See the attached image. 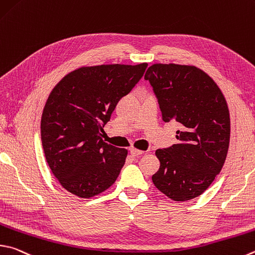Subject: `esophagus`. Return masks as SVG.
Returning a JSON list of instances; mask_svg holds the SVG:
<instances>
[{
    "mask_svg": "<svg viewBox=\"0 0 255 255\" xmlns=\"http://www.w3.org/2000/svg\"><path fill=\"white\" fill-rule=\"evenodd\" d=\"M143 152L145 151H142V150H139V149H136V148H130V154L133 156V157H138V156H141Z\"/></svg>",
    "mask_w": 255,
    "mask_h": 255,
    "instance_id": "esophagus-1",
    "label": "esophagus"
}]
</instances>
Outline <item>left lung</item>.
<instances>
[{"mask_svg": "<svg viewBox=\"0 0 255 255\" xmlns=\"http://www.w3.org/2000/svg\"><path fill=\"white\" fill-rule=\"evenodd\" d=\"M165 123H177L178 142L157 149L159 169L152 183L173 201L200 196L220 174L230 145L228 104L215 81L201 69L155 63L147 69Z\"/></svg>", "mask_w": 255, "mask_h": 255, "instance_id": "obj_1", "label": "left lung"}]
</instances>
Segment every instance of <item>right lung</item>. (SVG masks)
Returning <instances> with one entry per match:
<instances>
[{"instance_id": "add662e5", "label": "right lung", "mask_w": 255, "mask_h": 255, "mask_svg": "<svg viewBox=\"0 0 255 255\" xmlns=\"http://www.w3.org/2000/svg\"><path fill=\"white\" fill-rule=\"evenodd\" d=\"M147 66L82 67L51 91L41 118V139L51 172L73 195L96 196L117 179L128 151L105 142L104 127Z\"/></svg>"}]
</instances>
